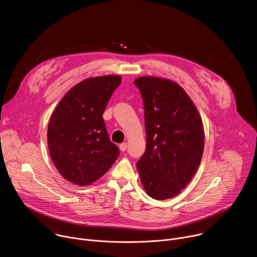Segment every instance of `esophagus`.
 I'll list each match as a JSON object with an SVG mask.
<instances>
[{
    "label": "esophagus",
    "mask_w": 257,
    "mask_h": 257,
    "mask_svg": "<svg viewBox=\"0 0 257 257\" xmlns=\"http://www.w3.org/2000/svg\"><path fill=\"white\" fill-rule=\"evenodd\" d=\"M119 149L121 152H125L127 150V143H121L119 145Z\"/></svg>",
    "instance_id": "esophagus-1"
}]
</instances>
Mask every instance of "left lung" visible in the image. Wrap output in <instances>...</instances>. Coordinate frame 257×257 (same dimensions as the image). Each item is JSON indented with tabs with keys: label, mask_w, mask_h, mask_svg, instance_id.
I'll use <instances>...</instances> for the list:
<instances>
[{
	"label": "left lung",
	"mask_w": 257,
	"mask_h": 257,
	"mask_svg": "<svg viewBox=\"0 0 257 257\" xmlns=\"http://www.w3.org/2000/svg\"><path fill=\"white\" fill-rule=\"evenodd\" d=\"M140 91L146 149L137 162L142 185L151 197L164 200L184 189L196 173L203 154L200 116L185 90L158 77L134 80Z\"/></svg>",
	"instance_id": "1"
}]
</instances>
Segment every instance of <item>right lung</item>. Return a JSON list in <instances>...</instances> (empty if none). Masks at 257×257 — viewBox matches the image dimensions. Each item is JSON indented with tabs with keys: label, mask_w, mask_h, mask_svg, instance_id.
Segmentation results:
<instances>
[{
	"label": "right lung",
	"mask_w": 257,
	"mask_h": 257,
	"mask_svg": "<svg viewBox=\"0 0 257 257\" xmlns=\"http://www.w3.org/2000/svg\"><path fill=\"white\" fill-rule=\"evenodd\" d=\"M122 82L120 76L89 78L72 87L53 113L48 128L51 158L59 173L79 186L99 179L119 157L102 114Z\"/></svg>",
	"instance_id": "right-lung-1"
}]
</instances>
